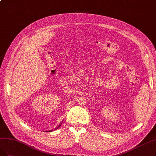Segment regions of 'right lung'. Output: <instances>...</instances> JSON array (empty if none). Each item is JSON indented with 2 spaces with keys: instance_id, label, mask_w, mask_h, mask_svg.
<instances>
[{
  "instance_id": "add662e5",
  "label": "right lung",
  "mask_w": 156,
  "mask_h": 156,
  "mask_svg": "<svg viewBox=\"0 0 156 156\" xmlns=\"http://www.w3.org/2000/svg\"><path fill=\"white\" fill-rule=\"evenodd\" d=\"M61 123L59 124V125L58 126H57V127H56V128L55 129H58V128H59V127L61 126ZM52 131H53V130H50V131H48V132H51Z\"/></svg>"
}]
</instances>
